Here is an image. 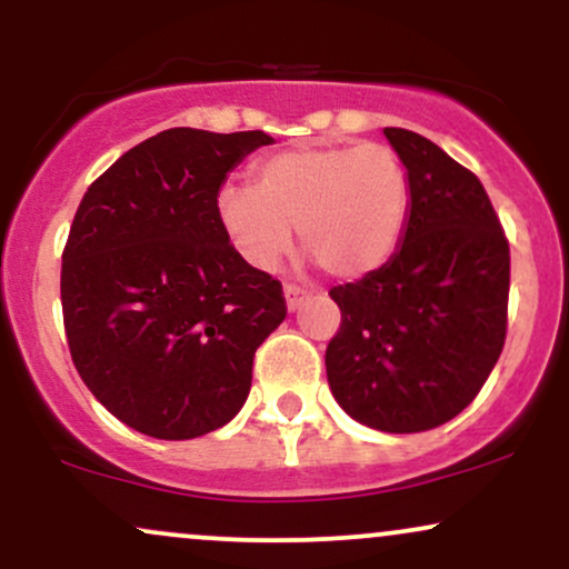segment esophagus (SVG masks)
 Instances as JSON below:
<instances>
[{"instance_id": "esophagus-1", "label": "esophagus", "mask_w": 569, "mask_h": 569, "mask_svg": "<svg viewBox=\"0 0 569 569\" xmlns=\"http://www.w3.org/2000/svg\"><path fill=\"white\" fill-rule=\"evenodd\" d=\"M283 293H286V305H289V310H297L299 302H302L307 291L302 289V286H297V283H286L283 286Z\"/></svg>"}]
</instances>
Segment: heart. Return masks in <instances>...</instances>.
Returning <instances> with one entry per match:
<instances>
[{"label": "heart", "mask_w": 569, "mask_h": 569, "mask_svg": "<svg viewBox=\"0 0 569 569\" xmlns=\"http://www.w3.org/2000/svg\"><path fill=\"white\" fill-rule=\"evenodd\" d=\"M411 187L385 143H318L270 154L253 187L224 184L217 213L234 251L270 270L299 240L329 276L361 278L388 262L409 221Z\"/></svg>", "instance_id": "heart-1"}]
</instances>
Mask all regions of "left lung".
I'll return each instance as SVG.
<instances>
[{
	"mask_svg": "<svg viewBox=\"0 0 569 569\" xmlns=\"http://www.w3.org/2000/svg\"><path fill=\"white\" fill-rule=\"evenodd\" d=\"M385 136L407 166L409 221L390 262L329 291L342 321L326 375L352 420L420 433L460 415L498 363L511 248L476 173L426 136Z\"/></svg>",
	"mask_w": 569,
	"mask_h": 569,
	"instance_id": "left-lung-1",
	"label": "left lung"
}]
</instances>
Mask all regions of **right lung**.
<instances>
[{
    "mask_svg": "<svg viewBox=\"0 0 569 569\" xmlns=\"http://www.w3.org/2000/svg\"><path fill=\"white\" fill-rule=\"evenodd\" d=\"M262 130L171 128L93 184L61 262L71 361L117 420L152 439H198L232 420L253 352L286 318L283 286L234 251L217 213L227 173Z\"/></svg>",
    "mask_w": 569,
    "mask_h": 569,
    "instance_id": "1",
    "label": "right lung"
}]
</instances>
